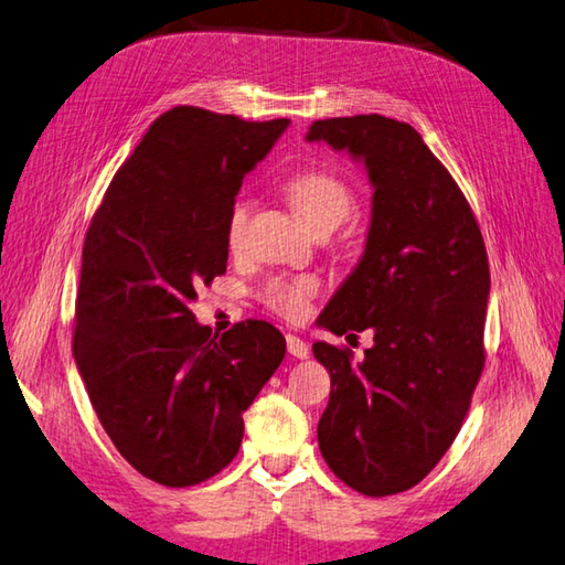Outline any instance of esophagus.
I'll use <instances>...</instances> for the list:
<instances>
[{"mask_svg":"<svg viewBox=\"0 0 565 565\" xmlns=\"http://www.w3.org/2000/svg\"><path fill=\"white\" fill-rule=\"evenodd\" d=\"M286 348H289L291 355L298 358V360L308 358V345L298 335H286Z\"/></svg>","mask_w":565,"mask_h":565,"instance_id":"1","label":"esophagus"}]
</instances>
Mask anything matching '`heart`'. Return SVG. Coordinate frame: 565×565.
<instances>
[{
  "label": "heart",
  "mask_w": 565,
  "mask_h": 565,
  "mask_svg": "<svg viewBox=\"0 0 565 565\" xmlns=\"http://www.w3.org/2000/svg\"><path fill=\"white\" fill-rule=\"evenodd\" d=\"M289 201L298 210V215L306 220V225L313 232L326 227H338L345 223L355 210V193L352 188L330 171H301L286 183ZM249 203L245 198H237L227 215V242L235 249L242 245L247 230ZM318 294V279L313 276H274L262 289L264 303L274 308L276 313L286 318H301L308 308V301Z\"/></svg>",
  "instance_id": "1"
}]
</instances>
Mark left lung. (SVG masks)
Returning <instances> with one entry per match:
<instances>
[{
    "instance_id": "obj_1",
    "label": "left lung",
    "mask_w": 565,
    "mask_h": 565,
    "mask_svg": "<svg viewBox=\"0 0 565 565\" xmlns=\"http://www.w3.org/2000/svg\"><path fill=\"white\" fill-rule=\"evenodd\" d=\"M306 141H326L367 169L372 217L358 267L320 328L372 330L360 362L316 342L330 372L318 422L328 468L367 497L404 492L446 456L484 367L488 252L466 195L422 135L382 115L318 119Z\"/></svg>"
}]
</instances>
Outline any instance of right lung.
I'll list each match as a JSON object with an SVG mask.
<instances>
[{
  "label": "right lung",
  "mask_w": 565,
  "mask_h": 565,
  "mask_svg": "<svg viewBox=\"0 0 565 565\" xmlns=\"http://www.w3.org/2000/svg\"><path fill=\"white\" fill-rule=\"evenodd\" d=\"M289 127L173 107L115 173L83 245L73 355L99 424L131 468L191 488L237 456L245 412L286 355L271 323L223 335L195 320L227 269L242 179Z\"/></svg>",
  "instance_id": "right-lung-1"
}]
</instances>
